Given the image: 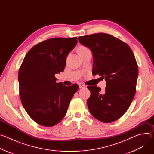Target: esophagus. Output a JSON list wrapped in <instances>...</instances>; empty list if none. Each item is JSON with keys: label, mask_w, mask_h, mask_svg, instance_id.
I'll use <instances>...</instances> for the list:
<instances>
[{"label": "esophagus", "mask_w": 154, "mask_h": 154, "mask_svg": "<svg viewBox=\"0 0 154 154\" xmlns=\"http://www.w3.org/2000/svg\"><path fill=\"white\" fill-rule=\"evenodd\" d=\"M79 88L82 89V88H85V86L84 85L80 84V85H79Z\"/></svg>", "instance_id": "34e87169"}]
</instances>
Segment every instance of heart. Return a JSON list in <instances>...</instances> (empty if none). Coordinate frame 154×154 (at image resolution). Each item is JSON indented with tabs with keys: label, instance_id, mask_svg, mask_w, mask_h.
<instances>
[{
	"label": "heart",
	"instance_id": "obj_1",
	"mask_svg": "<svg viewBox=\"0 0 154 154\" xmlns=\"http://www.w3.org/2000/svg\"><path fill=\"white\" fill-rule=\"evenodd\" d=\"M85 49H87V48H85V47L82 46V47H80V48H79V50H85Z\"/></svg>",
	"mask_w": 154,
	"mask_h": 154
}]
</instances>
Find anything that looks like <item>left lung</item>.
Returning <instances> with one entry per match:
<instances>
[{"instance_id":"8db88e82","label":"left lung","mask_w":154,"mask_h":154,"mask_svg":"<svg viewBox=\"0 0 154 154\" xmlns=\"http://www.w3.org/2000/svg\"><path fill=\"white\" fill-rule=\"evenodd\" d=\"M80 43L92 51L93 74L106 82L105 91L97 86H88L91 92L87 105L99 121L109 123L118 120L128 109L136 93L138 75L134 54L127 44L106 33L79 36Z\"/></svg>"}]
</instances>
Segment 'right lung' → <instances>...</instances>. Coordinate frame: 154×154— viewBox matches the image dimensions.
Masks as SVG:
<instances>
[{
	"label": "right lung",
	"mask_w": 154,
	"mask_h": 154,
	"mask_svg": "<svg viewBox=\"0 0 154 154\" xmlns=\"http://www.w3.org/2000/svg\"><path fill=\"white\" fill-rule=\"evenodd\" d=\"M77 38H54L34 46L19 69V96L26 112L37 124L54 126L66 114L77 84L57 83L55 74L63 72Z\"/></svg>",
	"instance_id": "add662e5"
}]
</instances>
